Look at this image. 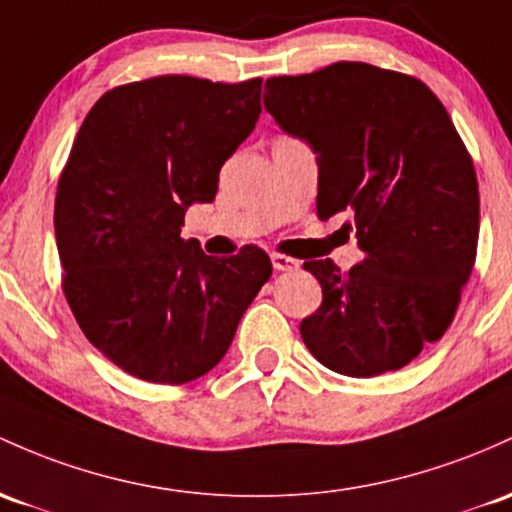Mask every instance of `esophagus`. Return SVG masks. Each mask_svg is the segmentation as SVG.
<instances>
[{
	"label": "esophagus",
	"mask_w": 512,
	"mask_h": 512,
	"mask_svg": "<svg viewBox=\"0 0 512 512\" xmlns=\"http://www.w3.org/2000/svg\"><path fill=\"white\" fill-rule=\"evenodd\" d=\"M272 265L274 269H279V272H289V269L299 267V260H294V257L289 255H282V252H272Z\"/></svg>",
	"instance_id": "34e87169"
}]
</instances>
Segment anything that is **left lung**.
<instances>
[{
  "instance_id": "obj_1",
  "label": "left lung",
  "mask_w": 512,
  "mask_h": 512,
  "mask_svg": "<svg viewBox=\"0 0 512 512\" xmlns=\"http://www.w3.org/2000/svg\"><path fill=\"white\" fill-rule=\"evenodd\" d=\"M265 109L318 155L320 221L352 213L364 260L303 269L323 303L301 320L311 355L345 376L406 367L445 335L474 269L479 184L471 155L428 84L367 63L272 77Z\"/></svg>"
}]
</instances>
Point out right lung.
I'll list each match as a JSON object with an SVG mask.
<instances>
[{"instance_id": "add662e5", "label": "right lung", "mask_w": 512, "mask_h": 512, "mask_svg": "<svg viewBox=\"0 0 512 512\" xmlns=\"http://www.w3.org/2000/svg\"><path fill=\"white\" fill-rule=\"evenodd\" d=\"M262 80L162 75L109 89L84 119L58 182L63 291L104 357L153 384L211 372L262 284L267 252L211 257L179 238L260 119Z\"/></svg>"}]
</instances>
